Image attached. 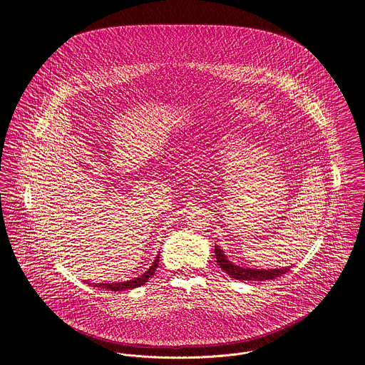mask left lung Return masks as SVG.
<instances>
[{"instance_id": "8db88e82", "label": "left lung", "mask_w": 365, "mask_h": 365, "mask_svg": "<svg viewBox=\"0 0 365 365\" xmlns=\"http://www.w3.org/2000/svg\"><path fill=\"white\" fill-rule=\"evenodd\" d=\"M215 257L218 266L228 273L231 277L237 280H248V282H266L277 279L283 274H286L292 267H283V269H269V270H258V269H250V267H240L231 263L230 259L225 257L224 251L215 245Z\"/></svg>"}]
</instances>
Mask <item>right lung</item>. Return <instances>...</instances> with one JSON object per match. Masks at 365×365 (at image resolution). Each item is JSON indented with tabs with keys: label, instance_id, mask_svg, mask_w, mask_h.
<instances>
[{
	"label": "right lung",
	"instance_id": "obj_1",
	"mask_svg": "<svg viewBox=\"0 0 365 365\" xmlns=\"http://www.w3.org/2000/svg\"><path fill=\"white\" fill-rule=\"evenodd\" d=\"M159 258H160V254H158V257H155L153 264L150 266V269H148L144 274H141V276H138V277H135V279H133V280L120 282V283H92V284L89 283V284L93 286V287L108 289V290H111V292H123V290H131V289L140 287V286L145 284L147 280L154 274L155 269H158V266H159Z\"/></svg>",
	"mask_w": 365,
	"mask_h": 365
}]
</instances>
